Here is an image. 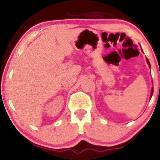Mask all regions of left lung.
Returning a JSON list of instances; mask_svg holds the SVG:
<instances>
[{
	"label": "left lung",
	"instance_id": "1",
	"mask_svg": "<svg viewBox=\"0 0 160 160\" xmlns=\"http://www.w3.org/2000/svg\"><path fill=\"white\" fill-rule=\"evenodd\" d=\"M146 61H147V62H148V66H149V67L150 68V62H149V60H148V58H146ZM153 87H152V89H151V93H150V98H151L152 95H153Z\"/></svg>",
	"mask_w": 160,
	"mask_h": 160
}]
</instances>
